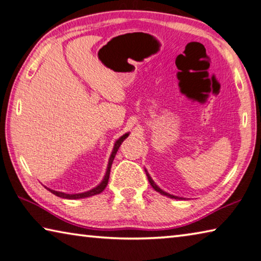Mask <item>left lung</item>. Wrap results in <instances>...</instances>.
<instances>
[{"instance_id": "8db88e82", "label": "left lung", "mask_w": 261, "mask_h": 261, "mask_svg": "<svg viewBox=\"0 0 261 261\" xmlns=\"http://www.w3.org/2000/svg\"><path fill=\"white\" fill-rule=\"evenodd\" d=\"M144 171H146V174H147V177H148V180H149V182H150V185L152 186V189L155 190L156 192H159V193H161L162 195H165V196H168V198H170V199H177V200H182V198H179V196H176V195H172V194H170V193H168V192H165V191H163L162 189H160L159 186L156 185L155 184V181L152 180V178L150 177V174L148 173V171L144 169Z\"/></svg>"}]
</instances>
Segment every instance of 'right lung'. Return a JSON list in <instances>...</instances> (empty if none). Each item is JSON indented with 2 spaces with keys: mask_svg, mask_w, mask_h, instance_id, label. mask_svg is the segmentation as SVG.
Instances as JSON below:
<instances>
[{
  "mask_svg": "<svg viewBox=\"0 0 261 261\" xmlns=\"http://www.w3.org/2000/svg\"><path fill=\"white\" fill-rule=\"evenodd\" d=\"M128 135H129V133L123 134V135L120 136V138H119L117 141H115V143H114V146H113V150H112V152H111V156H110V159H109V164H108V169H106L105 176H104V178H102V180H101L99 184H98V185H97L96 187H93V189L89 190V191H87V192H82V193H75V194L65 193V192L54 191V190L48 189V187H46V186H45V187L50 192V193H53L54 195L60 196V198H63V199H69V200L90 198V196H92V195H96V194L101 193V192L105 190V187H106V185H108V182H109L110 172H111V166H112L113 160H114V157H115V153H117L119 147L121 146V143L123 142V140H125L126 138H128Z\"/></svg>",
  "mask_w": 261,
  "mask_h": 261,
  "instance_id": "1",
  "label": "right lung"
}]
</instances>
